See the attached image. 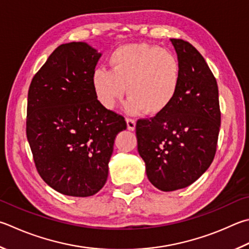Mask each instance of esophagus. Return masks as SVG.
<instances>
[{"instance_id": "obj_1", "label": "esophagus", "mask_w": 249, "mask_h": 249, "mask_svg": "<svg viewBox=\"0 0 249 249\" xmlns=\"http://www.w3.org/2000/svg\"><path fill=\"white\" fill-rule=\"evenodd\" d=\"M126 123H127V128L129 130H134L135 127H136V121L133 119H126Z\"/></svg>"}]
</instances>
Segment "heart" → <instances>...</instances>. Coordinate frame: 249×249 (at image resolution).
<instances>
[{"label": "heart", "mask_w": 249, "mask_h": 249, "mask_svg": "<svg viewBox=\"0 0 249 249\" xmlns=\"http://www.w3.org/2000/svg\"><path fill=\"white\" fill-rule=\"evenodd\" d=\"M111 71L97 69L92 87L100 105L114 109L125 93L126 111L156 115L171 106L180 84V65L173 52L146 43L125 44L109 57Z\"/></svg>", "instance_id": "heart-1"}]
</instances>
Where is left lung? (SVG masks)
Segmentation results:
<instances>
[{
    "mask_svg": "<svg viewBox=\"0 0 249 249\" xmlns=\"http://www.w3.org/2000/svg\"><path fill=\"white\" fill-rule=\"evenodd\" d=\"M180 65L178 94L168 109L136 123L138 152L147 178L162 192L185 188L214 159L221 125L215 77L198 50L171 39Z\"/></svg>",
    "mask_w": 249,
    "mask_h": 249,
    "instance_id": "left-lung-1",
    "label": "left lung"
}]
</instances>
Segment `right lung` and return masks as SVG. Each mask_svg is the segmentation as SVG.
Wrapping results in <instances>:
<instances>
[{"label": "right lung", "instance_id": "add662e5", "mask_svg": "<svg viewBox=\"0 0 249 249\" xmlns=\"http://www.w3.org/2000/svg\"><path fill=\"white\" fill-rule=\"evenodd\" d=\"M100 56L85 42L61 44L28 90L26 134L36 169L63 195L88 197L105 186L115 137L127 127L94 93Z\"/></svg>", "mask_w": 249, "mask_h": 249}]
</instances>
